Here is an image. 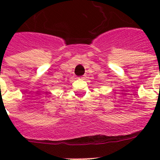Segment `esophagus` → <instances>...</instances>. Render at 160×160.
I'll return each instance as SVG.
<instances>
[{
	"instance_id": "1",
	"label": "esophagus",
	"mask_w": 160,
	"mask_h": 160,
	"mask_svg": "<svg viewBox=\"0 0 160 160\" xmlns=\"http://www.w3.org/2000/svg\"><path fill=\"white\" fill-rule=\"evenodd\" d=\"M82 79H84V78H85V77H84V76H83V77H82Z\"/></svg>"
}]
</instances>
